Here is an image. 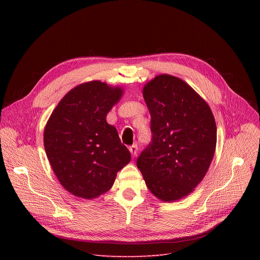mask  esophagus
Here are the masks:
<instances>
[{
  "mask_svg": "<svg viewBox=\"0 0 260 260\" xmlns=\"http://www.w3.org/2000/svg\"><path fill=\"white\" fill-rule=\"evenodd\" d=\"M129 152L132 154V156L135 158L136 156H137V153H138V147H137V144H134L132 146H129Z\"/></svg>",
  "mask_w": 260,
  "mask_h": 260,
  "instance_id": "esophagus-1",
  "label": "esophagus"
}]
</instances>
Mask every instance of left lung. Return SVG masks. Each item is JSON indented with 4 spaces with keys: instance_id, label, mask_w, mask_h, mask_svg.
I'll use <instances>...</instances> for the list:
<instances>
[{
    "instance_id": "left-lung-1",
    "label": "left lung",
    "mask_w": 260,
    "mask_h": 260,
    "mask_svg": "<svg viewBox=\"0 0 260 260\" xmlns=\"http://www.w3.org/2000/svg\"><path fill=\"white\" fill-rule=\"evenodd\" d=\"M142 92L153 138L137 167L154 196L179 200L193 192L210 168L217 142L214 115L186 82L171 75L156 76Z\"/></svg>"
}]
</instances>
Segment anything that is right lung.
Returning a JSON list of instances; mask_svg holds the SVG:
<instances>
[{"mask_svg": "<svg viewBox=\"0 0 260 260\" xmlns=\"http://www.w3.org/2000/svg\"><path fill=\"white\" fill-rule=\"evenodd\" d=\"M123 88L93 80L68 91L44 128V147L51 169L71 194L93 199L113 186L117 173L131 161L106 116Z\"/></svg>", "mask_w": 260, "mask_h": 260, "instance_id": "add662e5", "label": "right lung"}]
</instances>
